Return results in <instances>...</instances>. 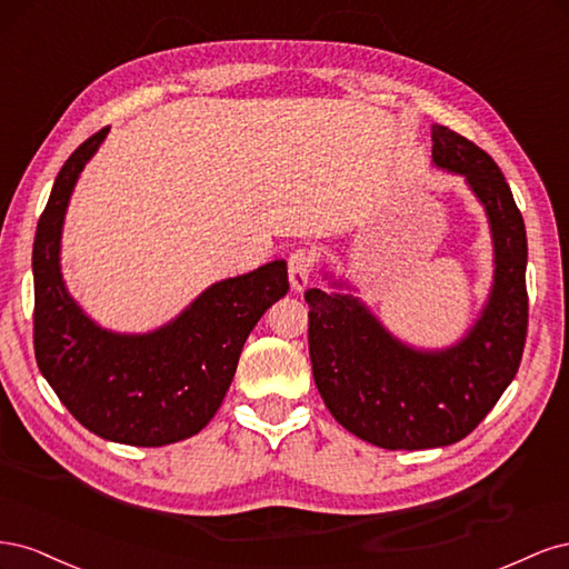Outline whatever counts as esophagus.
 Wrapping results in <instances>:
<instances>
[{
  "mask_svg": "<svg viewBox=\"0 0 569 569\" xmlns=\"http://www.w3.org/2000/svg\"><path fill=\"white\" fill-rule=\"evenodd\" d=\"M313 263H316V253L311 249H297L295 253L289 256V282L295 291H303L308 280H311L313 272Z\"/></svg>",
  "mask_w": 569,
  "mask_h": 569,
  "instance_id": "esophagus-1",
  "label": "esophagus"
}]
</instances>
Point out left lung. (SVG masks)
Here are the masks:
<instances>
[{
    "label": "left lung",
    "instance_id": "8db88e82",
    "mask_svg": "<svg viewBox=\"0 0 569 569\" xmlns=\"http://www.w3.org/2000/svg\"><path fill=\"white\" fill-rule=\"evenodd\" d=\"M432 142L435 166L470 184L493 239L491 295L470 332L449 349H412L360 299L306 291L308 351L325 406L351 435L389 451L468 437L512 382L527 339V232L501 168L446 126L432 128Z\"/></svg>",
    "mask_w": 569,
    "mask_h": 569
}]
</instances>
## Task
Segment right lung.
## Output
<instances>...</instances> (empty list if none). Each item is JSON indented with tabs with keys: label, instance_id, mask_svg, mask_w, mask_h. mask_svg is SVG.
<instances>
[{
	"label": "right lung",
	"instance_id": "1",
	"mask_svg": "<svg viewBox=\"0 0 569 569\" xmlns=\"http://www.w3.org/2000/svg\"><path fill=\"white\" fill-rule=\"evenodd\" d=\"M107 134L109 128H101L68 157L38 222L36 358L49 387L90 432L130 446H166L194 437L216 416L249 332L287 295V263L272 261L211 284L153 332L99 327L68 295L59 251L68 199Z\"/></svg>",
	"mask_w": 569,
	"mask_h": 569
}]
</instances>
